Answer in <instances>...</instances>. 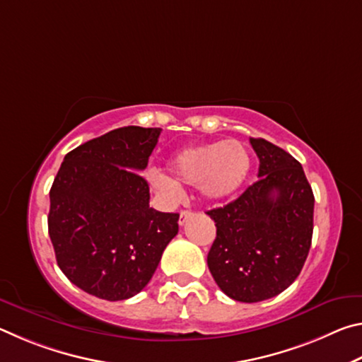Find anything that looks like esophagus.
Returning <instances> with one entry per match:
<instances>
[{
    "mask_svg": "<svg viewBox=\"0 0 362 362\" xmlns=\"http://www.w3.org/2000/svg\"><path fill=\"white\" fill-rule=\"evenodd\" d=\"M192 216H193L192 211H182V212H180V217H179V223L183 225Z\"/></svg>",
    "mask_w": 362,
    "mask_h": 362,
    "instance_id": "esophagus-1",
    "label": "esophagus"
}]
</instances>
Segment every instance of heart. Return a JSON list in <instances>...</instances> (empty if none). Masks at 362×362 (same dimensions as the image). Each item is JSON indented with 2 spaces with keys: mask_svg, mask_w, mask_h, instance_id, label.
<instances>
[{
  "mask_svg": "<svg viewBox=\"0 0 362 362\" xmlns=\"http://www.w3.org/2000/svg\"><path fill=\"white\" fill-rule=\"evenodd\" d=\"M170 173L151 170L150 182L170 196L180 193V185L198 187L209 201H223L235 194L247 179L250 155L246 145L236 139L201 144L175 153L169 163Z\"/></svg>",
  "mask_w": 362,
  "mask_h": 362,
  "instance_id": "obj_1",
  "label": "heart"
}]
</instances>
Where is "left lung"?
<instances>
[{
  "instance_id": "left-lung-1",
  "label": "left lung",
  "mask_w": 362,
  "mask_h": 362,
  "mask_svg": "<svg viewBox=\"0 0 362 362\" xmlns=\"http://www.w3.org/2000/svg\"><path fill=\"white\" fill-rule=\"evenodd\" d=\"M249 140L260 159L259 180L207 212L217 226L207 267L220 289L244 303L278 296L297 279L310 252L315 211L302 164L265 139Z\"/></svg>"
}]
</instances>
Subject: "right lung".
Instances as JSON below:
<instances>
[{"label": "right lung", "mask_w": 362, "mask_h": 362, "mask_svg": "<svg viewBox=\"0 0 362 362\" xmlns=\"http://www.w3.org/2000/svg\"><path fill=\"white\" fill-rule=\"evenodd\" d=\"M159 134L139 126L110 131L66 153L54 179L47 226L57 265L90 296H136L179 231V214L150 207L148 183L139 174Z\"/></svg>", "instance_id": "1"}]
</instances>
